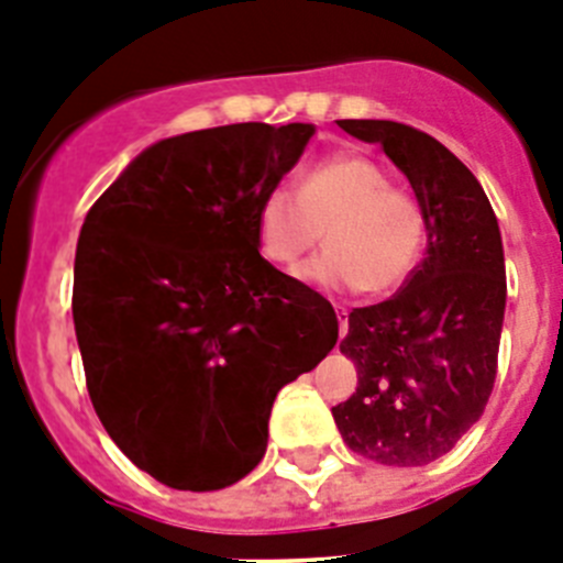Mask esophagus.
<instances>
[{
  "label": "esophagus",
  "instance_id": "obj_1",
  "mask_svg": "<svg viewBox=\"0 0 563 563\" xmlns=\"http://www.w3.org/2000/svg\"><path fill=\"white\" fill-rule=\"evenodd\" d=\"M334 309H338V332H340V338H343L349 329V311L343 309V306H334Z\"/></svg>",
  "mask_w": 563,
  "mask_h": 563
}]
</instances>
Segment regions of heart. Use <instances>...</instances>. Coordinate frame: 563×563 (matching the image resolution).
Masks as SVG:
<instances>
[{
	"label": "heart",
	"instance_id": "1",
	"mask_svg": "<svg viewBox=\"0 0 563 563\" xmlns=\"http://www.w3.org/2000/svg\"><path fill=\"white\" fill-rule=\"evenodd\" d=\"M320 234L329 249L300 268L303 280L386 295L412 274L427 214L412 194L391 186L380 165L334 154L311 165L297 188L274 186L257 209L260 252L274 266H295Z\"/></svg>",
	"mask_w": 563,
	"mask_h": 563
}]
</instances>
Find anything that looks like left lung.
Instances as JSON below:
<instances>
[{
	"label": "left lung",
	"mask_w": 563,
	"mask_h": 563,
	"mask_svg": "<svg viewBox=\"0 0 563 563\" xmlns=\"http://www.w3.org/2000/svg\"><path fill=\"white\" fill-rule=\"evenodd\" d=\"M377 143L427 214V257L398 295L352 309L340 352L357 389L332 406L343 441L386 466L446 455L484 415L498 372L507 268L495 211L475 174L434 136L391 120H338Z\"/></svg>",
	"instance_id": "obj_1"
}]
</instances>
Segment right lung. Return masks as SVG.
I'll return each instance as SVG.
<instances>
[{
    "mask_svg": "<svg viewBox=\"0 0 563 563\" xmlns=\"http://www.w3.org/2000/svg\"><path fill=\"white\" fill-rule=\"evenodd\" d=\"M311 134L238 122L159 140L85 217L70 309L88 395L111 441L172 489L245 478L277 391L338 343L332 303L257 249L260 200Z\"/></svg>",
    "mask_w": 563,
    "mask_h": 563,
    "instance_id": "obj_1",
    "label": "right lung"
}]
</instances>
